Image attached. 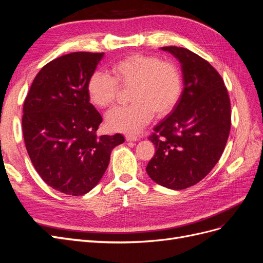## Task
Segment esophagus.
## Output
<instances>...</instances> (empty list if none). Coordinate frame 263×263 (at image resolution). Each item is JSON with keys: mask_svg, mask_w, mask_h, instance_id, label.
<instances>
[{"mask_svg": "<svg viewBox=\"0 0 263 263\" xmlns=\"http://www.w3.org/2000/svg\"><path fill=\"white\" fill-rule=\"evenodd\" d=\"M125 138L127 141H137L138 140V137L136 136V135H133V134H126Z\"/></svg>", "mask_w": 263, "mask_h": 263, "instance_id": "34e87169", "label": "esophagus"}]
</instances>
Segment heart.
Here are the masks:
<instances>
[{
    "mask_svg": "<svg viewBox=\"0 0 263 263\" xmlns=\"http://www.w3.org/2000/svg\"><path fill=\"white\" fill-rule=\"evenodd\" d=\"M110 72L112 76L93 72L87 82V94L95 106L105 108L115 102L118 85L133 87L132 104L115 107L106 115L108 128L114 132L140 130L154 113L157 117L168 115L181 97L182 78L178 67L155 55L130 54L115 62Z\"/></svg>",
    "mask_w": 263,
    "mask_h": 263,
    "instance_id": "b5f03b06",
    "label": "heart"
}]
</instances>
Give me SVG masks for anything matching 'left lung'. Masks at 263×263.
Instances as JSON below:
<instances>
[{
  "label": "left lung",
  "mask_w": 263,
  "mask_h": 263,
  "mask_svg": "<svg viewBox=\"0 0 263 263\" xmlns=\"http://www.w3.org/2000/svg\"><path fill=\"white\" fill-rule=\"evenodd\" d=\"M161 50L179 60L183 91L149 137L156 154L146 171L159 185L183 190L204 179L221 157L230 130V101L219 73L200 55L176 46Z\"/></svg>",
  "instance_id": "obj_1"
}]
</instances>
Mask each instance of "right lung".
I'll return each instance as SVG.
<instances>
[{
  "instance_id": "add662e5",
  "label": "right lung",
  "mask_w": 263,
  "mask_h": 263,
  "mask_svg": "<svg viewBox=\"0 0 263 263\" xmlns=\"http://www.w3.org/2000/svg\"><path fill=\"white\" fill-rule=\"evenodd\" d=\"M104 52H72L39 71L23 107V136L42 179L61 193L79 196L98 184L121 134L98 136L102 116L87 82Z\"/></svg>"
}]
</instances>
